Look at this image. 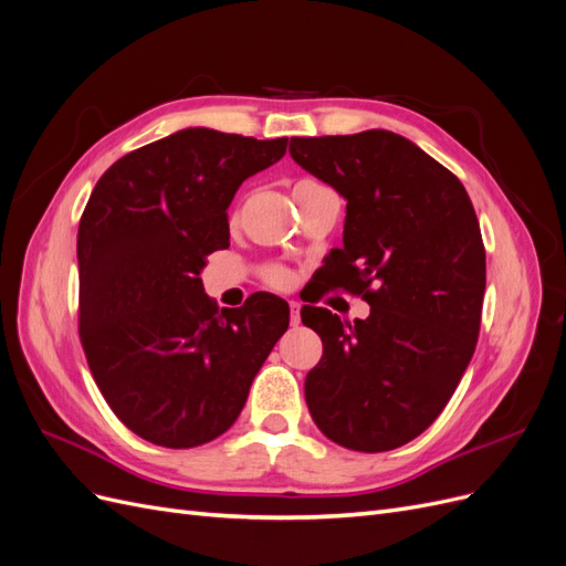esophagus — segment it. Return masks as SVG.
Wrapping results in <instances>:
<instances>
[{"mask_svg":"<svg viewBox=\"0 0 566 566\" xmlns=\"http://www.w3.org/2000/svg\"><path fill=\"white\" fill-rule=\"evenodd\" d=\"M290 323H293V325H300V323H302L300 304H297V302H290Z\"/></svg>","mask_w":566,"mask_h":566,"instance_id":"1","label":"esophagus"}]
</instances>
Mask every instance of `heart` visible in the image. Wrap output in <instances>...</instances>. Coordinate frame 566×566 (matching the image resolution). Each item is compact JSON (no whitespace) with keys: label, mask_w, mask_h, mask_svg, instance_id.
Segmentation results:
<instances>
[{"label":"heart","mask_w":566,"mask_h":566,"mask_svg":"<svg viewBox=\"0 0 566 566\" xmlns=\"http://www.w3.org/2000/svg\"><path fill=\"white\" fill-rule=\"evenodd\" d=\"M304 184H312V179H304V181H300L297 186H304ZM295 186V188H297ZM264 279L273 285V287H285V285H290V281H293V276H290V271L285 269V266H269L266 271H264Z\"/></svg>","instance_id":"1"}]
</instances>
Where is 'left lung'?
<instances>
[{"mask_svg":"<svg viewBox=\"0 0 566 566\" xmlns=\"http://www.w3.org/2000/svg\"><path fill=\"white\" fill-rule=\"evenodd\" d=\"M290 156L347 200L342 248L318 271L302 323L323 342L304 397L318 430L364 453L430 427L476 347L486 252L460 179L387 129L295 136ZM345 286L371 304L354 326L313 302Z\"/></svg>","mask_w":566,"mask_h":566,"instance_id":"8db88e82","label":"left lung"}]
</instances>
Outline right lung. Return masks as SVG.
<instances>
[{
	"label": "right lung",
	"mask_w": 566,
	"mask_h": 566,
	"mask_svg": "<svg viewBox=\"0 0 566 566\" xmlns=\"http://www.w3.org/2000/svg\"><path fill=\"white\" fill-rule=\"evenodd\" d=\"M285 146L188 127L113 163L82 212V349L119 422L156 447L224 434L287 331L285 300L254 293L219 312L200 281L208 254L229 248L238 186Z\"/></svg>",
	"instance_id": "obj_1"
}]
</instances>
